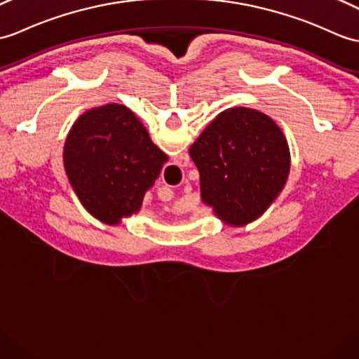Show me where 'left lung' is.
Masks as SVG:
<instances>
[{
  "label": "left lung",
  "instance_id": "1",
  "mask_svg": "<svg viewBox=\"0 0 359 359\" xmlns=\"http://www.w3.org/2000/svg\"><path fill=\"white\" fill-rule=\"evenodd\" d=\"M202 200L234 226L268 210L290 168L285 135L269 116L245 107L220 113L189 148Z\"/></svg>",
  "mask_w": 359,
  "mask_h": 359
}]
</instances>
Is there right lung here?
Returning <instances> with one entry per match:
<instances>
[{
  "label": "right lung",
  "mask_w": 359,
  "mask_h": 359,
  "mask_svg": "<svg viewBox=\"0 0 359 359\" xmlns=\"http://www.w3.org/2000/svg\"><path fill=\"white\" fill-rule=\"evenodd\" d=\"M166 161L130 108L118 104L82 114L64 147L74 193L90 214L108 224L139 211Z\"/></svg>",
  "instance_id": "add662e5"
}]
</instances>
